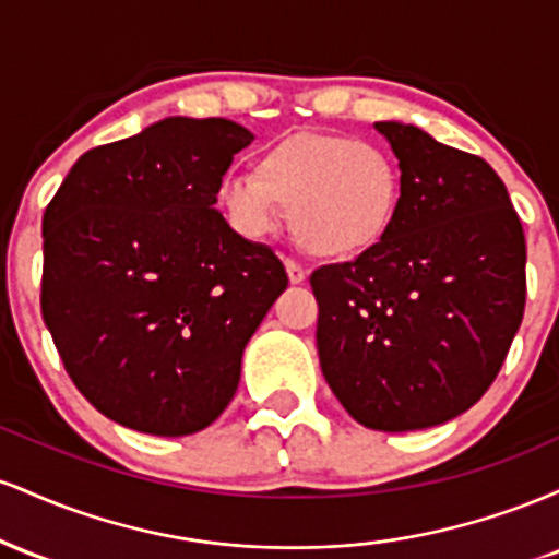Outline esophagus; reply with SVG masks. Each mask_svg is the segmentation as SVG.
Returning <instances> with one entry per match:
<instances>
[{
	"mask_svg": "<svg viewBox=\"0 0 559 559\" xmlns=\"http://www.w3.org/2000/svg\"><path fill=\"white\" fill-rule=\"evenodd\" d=\"M284 265H286V275H288V281H292V284H305V278H307V271H305V267L299 265V262H294V260H286Z\"/></svg>",
	"mask_w": 559,
	"mask_h": 559,
	"instance_id": "1",
	"label": "esophagus"
}]
</instances>
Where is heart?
Here are the masks:
<instances>
[{"instance_id":"heart-1","label":"heart","mask_w":559,"mask_h":559,"mask_svg":"<svg viewBox=\"0 0 559 559\" xmlns=\"http://www.w3.org/2000/svg\"><path fill=\"white\" fill-rule=\"evenodd\" d=\"M404 173L383 146L342 133H294L260 152L254 173L223 178L217 204L249 239L284 223L316 258L355 260L376 249L402 210Z\"/></svg>"}]
</instances>
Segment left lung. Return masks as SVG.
<instances>
[{"label":"left lung","mask_w":559,"mask_h":559,"mask_svg":"<svg viewBox=\"0 0 559 559\" xmlns=\"http://www.w3.org/2000/svg\"><path fill=\"white\" fill-rule=\"evenodd\" d=\"M376 131L404 173L400 217L310 286L331 391L365 428L402 433L457 418L493 383L523 320L525 236L486 159L418 126Z\"/></svg>","instance_id":"obj_1"}]
</instances>
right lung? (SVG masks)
<instances>
[{
    "label": "right lung",
    "mask_w": 559,
    "mask_h": 559,
    "mask_svg": "<svg viewBox=\"0 0 559 559\" xmlns=\"http://www.w3.org/2000/svg\"><path fill=\"white\" fill-rule=\"evenodd\" d=\"M252 139L226 118H165L81 155L44 213V323L75 389L120 426L207 428L288 284L215 210Z\"/></svg>",
    "instance_id": "1"
}]
</instances>
